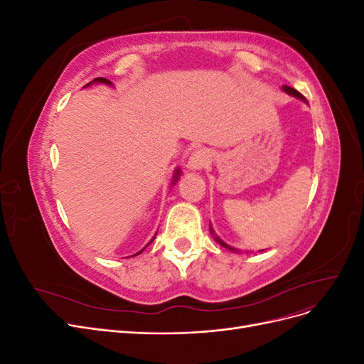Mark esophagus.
Masks as SVG:
<instances>
[{"label":"esophagus","mask_w":364,"mask_h":364,"mask_svg":"<svg viewBox=\"0 0 364 364\" xmlns=\"http://www.w3.org/2000/svg\"><path fill=\"white\" fill-rule=\"evenodd\" d=\"M211 162V155L203 149L200 150H196L191 153V156L188 159V164H186V167H188V170H193V171H197V170H202L203 167H206V165Z\"/></svg>","instance_id":"obj_1"}]
</instances>
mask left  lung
<instances>
[{"label":"left lung","mask_w":364,"mask_h":364,"mask_svg":"<svg viewBox=\"0 0 364 364\" xmlns=\"http://www.w3.org/2000/svg\"><path fill=\"white\" fill-rule=\"evenodd\" d=\"M282 91L287 92V94L291 95V97H296V98H299V100H304V102H305V97H304L301 92H297V91L294 90V87H290V86H287V85H284V86H282ZM209 230H211V234L214 235V240L217 241V243H218L220 246H223V247H226V249H229V250H232V252H238L237 249H234V247H230L229 245H226L222 238H218V237L214 234V229L211 228V225H209Z\"/></svg>","instance_id":"1"}]
</instances>
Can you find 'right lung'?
<instances>
[{"instance_id": "obj_1", "label": "right lung", "mask_w": 364, "mask_h": 364, "mask_svg": "<svg viewBox=\"0 0 364 364\" xmlns=\"http://www.w3.org/2000/svg\"><path fill=\"white\" fill-rule=\"evenodd\" d=\"M91 83H105V85H109V86H112V82H111V80H107V79H105V77H98V79H94V80H92ZM91 83H87L86 86H90ZM179 176H181V170L178 168V170H176V171H174V176H173V182H171V185H174L176 182H178V179H179ZM153 240H155V237H153V238H151V240L149 241V245L151 243V241H153ZM149 245H147V246H149ZM147 246H146V247H147ZM146 247H144V249H146ZM144 249H142V250H144ZM142 250H139L138 253H135V255H139V253H141Z\"/></svg>"}]
</instances>
